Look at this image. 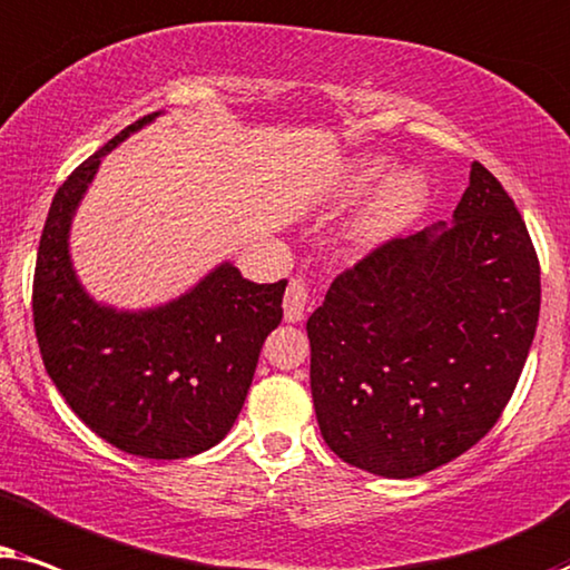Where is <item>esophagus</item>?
Segmentation results:
<instances>
[{
	"mask_svg": "<svg viewBox=\"0 0 570 570\" xmlns=\"http://www.w3.org/2000/svg\"><path fill=\"white\" fill-rule=\"evenodd\" d=\"M307 302H309L307 286L302 284V281H292L289 289H286V294H284V321L299 323L302 317H305Z\"/></svg>",
	"mask_w": 570,
	"mask_h": 570,
	"instance_id": "1",
	"label": "esophagus"
}]
</instances>
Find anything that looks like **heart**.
<instances>
[{"label":"heart","mask_w":570,"mask_h":570,"mask_svg":"<svg viewBox=\"0 0 570 570\" xmlns=\"http://www.w3.org/2000/svg\"><path fill=\"white\" fill-rule=\"evenodd\" d=\"M391 169V161L385 156H356L344 169L336 174L331 189L333 206H352L375 189L385 179ZM432 187L430 179L416 169H401L385 179V185L377 189L360 222H356L354 239L364 249L381 247L401 232L409 229L430 206Z\"/></svg>","instance_id":"heart-1"}]
</instances>
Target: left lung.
<instances>
[{
	"label": "left lung",
	"mask_w": 570,
	"mask_h": 570,
	"mask_svg": "<svg viewBox=\"0 0 570 570\" xmlns=\"http://www.w3.org/2000/svg\"><path fill=\"white\" fill-rule=\"evenodd\" d=\"M540 321V263L503 185L472 164L453 222L393 239L309 315V389L346 464L412 480L498 422Z\"/></svg>",
	"instance_id": "1"
}]
</instances>
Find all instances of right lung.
<instances>
[{
	"mask_svg": "<svg viewBox=\"0 0 570 570\" xmlns=\"http://www.w3.org/2000/svg\"><path fill=\"white\" fill-rule=\"evenodd\" d=\"M164 111L121 130L51 200L33 278L43 367L98 438L142 459L214 449L242 412L263 341L278 328L286 281L253 284L229 261L164 305L125 309L90 297L70 232L104 156Z\"/></svg>",
	"mask_w": 570,
	"mask_h": 570,
	"instance_id": "1",
	"label": "right lung"
}]
</instances>
